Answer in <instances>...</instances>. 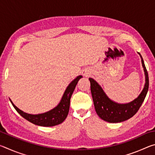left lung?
I'll return each mask as SVG.
<instances>
[{
  "instance_id": "8db88e82",
  "label": "left lung",
  "mask_w": 155,
  "mask_h": 155,
  "mask_svg": "<svg viewBox=\"0 0 155 155\" xmlns=\"http://www.w3.org/2000/svg\"><path fill=\"white\" fill-rule=\"evenodd\" d=\"M141 58L146 75L145 86L140 96L129 103L117 104L112 101L107 96L103 89L96 81L91 78H89L96 111L102 120L111 123L121 122L132 117L140 109L146 98L149 87L148 74L141 56Z\"/></svg>"
}]
</instances>
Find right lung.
Returning <instances> with one entry per match:
<instances>
[{
	"label": "right lung",
	"instance_id": "obj_1",
	"mask_svg": "<svg viewBox=\"0 0 155 155\" xmlns=\"http://www.w3.org/2000/svg\"><path fill=\"white\" fill-rule=\"evenodd\" d=\"M81 77H82V76H78L70 83V85H68L66 90L64 94L61 102L55 108L48 112L44 113V114L38 115L27 114V113L21 111L16 106H15L11 100H10V101H11L12 105L14 106L18 114L28 121L34 124L41 126V127H53V126L61 124L67 117L70 109V98H71L72 94L74 90L76 85L78 83V80Z\"/></svg>",
	"mask_w": 155,
	"mask_h": 155
}]
</instances>
